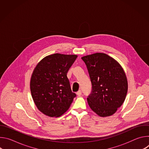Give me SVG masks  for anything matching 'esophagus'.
I'll use <instances>...</instances> for the list:
<instances>
[{"label": "esophagus", "instance_id": "1", "mask_svg": "<svg viewBox=\"0 0 149 149\" xmlns=\"http://www.w3.org/2000/svg\"><path fill=\"white\" fill-rule=\"evenodd\" d=\"M77 95H78V96H79V95H81V94H82V92H81V90H79L78 91H77Z\"/></svg>", "mask_w": 149, "mask_h": 149}]
</instances>
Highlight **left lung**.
<instances>
[{
    "mask_svg": "<svg viewBox=\"0 0 149 149\" xmlns=\"http://www.w3.org/2000/svg\"><path fill=\"white\" fill-rule=\"evenodd\" d=\"M92 84L87 98L91 109L105 117L114 114L124 102L128 90L125 72L113 58L104 53L82 56Z\"/></svg>",
    "mask_w": 149,
    "mask_h": 149,
    "instance_id": "8db88e82",
    "label": "left lung"
}]
</instances>
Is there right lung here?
<instances>
[{"label": "right lung", "instance_id": "obj_1", "mask_svg": "<svg viewBox=\"0 0 149 149\" xmlns=\"http://www.w3.org/2000/svg\"><path fill=\"white\" fill-rule=\"evenodd\" d=\"M77 58V55H49L34 68L30 81L31 95L44 114L58 117L69 109L76 94L71 91L67 74Z\"/></svg>", "mask_w": 149, "mask_h": 149}]
</instances>
